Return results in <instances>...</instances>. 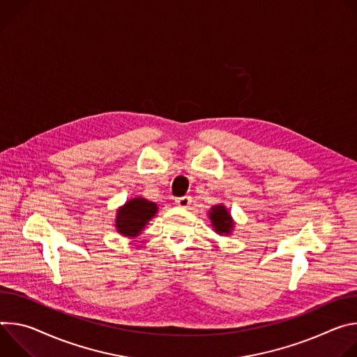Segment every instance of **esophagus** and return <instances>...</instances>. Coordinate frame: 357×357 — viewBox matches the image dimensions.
<instances>
[{
    "label": "esophagus",
    "instance_id": "obj_1",
    "mask_svg": "<svg viewBox=\"0 0 357 357\" xmlns=\"http://www.w3.org/2000/svg\"><path fill=\"white\" fill-rule=\"evenodd\" d=\"M191 202H192V199L190 195H184V197H180V199L176 200V204L181 208H187V207H190Z\"/></svg>",
    "mask_w": 357,
    "mask_h": 357
}]
</instances>
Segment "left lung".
<instances>
[{
  "label": "left lung",
  "instance_id": "8db88e82",
  "mask_svg": "<svg viewBox=\"0 0 357 357\" xmlns=\"http://www.w3.org/2000/svg\"><path fill=\"white\" fill-rule=\"evenodd\" d=\"M208 218L213 229L218 235H231L235 228V221L224 204L213 206L208 211Z\"/></svg>",
  "mask_w": 357,
  "mask_h": 357
}]
</instances>
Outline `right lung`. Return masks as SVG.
Returning a JSON list of instances; mask_svg holds the SVG:
<instances>
[{
	"mask_svg": "<svg viewBox=\"0 0 357 357\" xmlns=\"http://www.w3.org/2000/svg\"><path fill=\"white\" fill-rule=\"evenodd\" d=\"M157 211L158 207L155 203L146 200L144 197H135L117 208L114 228L122 236L137 238Z\"/></svg>",
	"mask_w": 357,
	"mask_h": 357,
	"instance_id": "obj_1",
	"label": "right lung"
}]
</instances>
